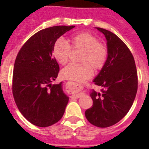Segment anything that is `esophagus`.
<instances>
[{
  "instance_id": "34e87169",
  "label": "esophagus",
  "mask_w": 149,
  "mask_h": 149,
  "mask_svg": "<svg viewBox=\"0 0 149 149\" xmlns=\"http://www.w3.org/2000/svg\"><path fill=\"white\" fill-rule=\"evenodd\" d=\"M68 84H69V85H70L71 86H74V87H78V88L81 87V86L80 85V84H74V83H72V82H68ZM84 94V92H81V93H80L74 94L73 95H72V97H73V98H79L80 97H81V96H82Z\"/></svg>"
}]
</instances>
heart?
I'll list each match as a JSON object with an SVG mask.
<instances>
[{
    "mask_svg": "<svg viewBox=\"0 0 149 149\" xmlns=\"http://www.w3.org/2000/svg\"><path fill=\"white\" fill-rule=\"evenodd\" d=\"M71 45L63 39H58L54 44L53 54L56 60L61 65L68 62L73 49L83 50L80 56L81 63H71L61 71L64 79L81 82L93 75V68L100 70L106 63L108 56V49L95 36L89 32H81L73 34L70 37Z\"/></svg>",
    "mask_w": 149,
    "mask_h": 149,
    "instance_id": "b5f03b06",
    "label": "heart"
}]
</instances>
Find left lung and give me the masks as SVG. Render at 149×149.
Listing matches in <instances>:
<instances>
[{"instance_id":"8db88e82","label":"left lung","mask_w":149,"mask_h":149,"mask_svg":"<svg viewBox=\"0 0 149 149\" xmlns=\"http://www.w3.org/2000/svg\"><path fill=\"white\" fill-rule=\"evenodd\" d=\"M96 28L106 37L108 56L93 81L103 89L101 93H91L93 105L85 116L93 125L107 127L119 122L131 109L137 92V72L133 54L123 41L109 30Z\"/></svg>"}]
</instances>
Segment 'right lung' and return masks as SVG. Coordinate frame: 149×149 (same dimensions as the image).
<instances>
[{
  "label": "right lung",
  "instance_id": "obj_1",
  "mask_svg": "<svg viewBox=\"0 0 149 149\" xmlns=\"http://www.w3.org/2000/svg\"><path fill=\"white\" fill-rule=\"evenodd\" d=\"M74 26H54L39 30L26 42L15 59L13 98L21 113L38 127L60 121L68 102L62 82L52 84L60 67L53 55L54 42Z\"/></svg>",
  "mask_w": 149,
  "mask_h": 149
}]
</instances>
